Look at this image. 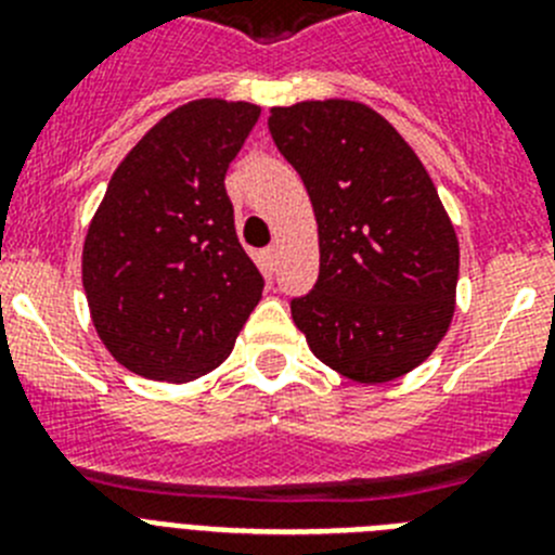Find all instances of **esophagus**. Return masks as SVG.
<instances>
[{"label":"esophagus","instance_id":"1","mask_svg":"<svg viewBox=\"0 0 555 555\" xmlns=\"http://www.w3.org/2000/svg\"><path fill=\"white\" fill-rule=\"evenodd\" d=\"M263 255H267L269 263H278V247H267L263 249Z\"/></svg>","mask_w":555,"mask_h":555}]
</instances>
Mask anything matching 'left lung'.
Segmentation results:
<instances>
[{
    "label": "left lung",
    "mask_w": 555,
    "mask_h": 555,
    "mask_svg": "<svg viewBox=\"0 0 555 555\" xmlns=\"http://www.w3.org/2000/svg\"><path fill=\"white\" fill-rule=\"evenodd\" d=\"M269 132L306 183L320 281L292 302L322 364L389 384L439 347L455 313L459 235L409 141L356 100L269 111Z\"/></svg>",
    "instance_id": "1"
}]
</instances>
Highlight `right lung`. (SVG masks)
Masks as SVG:
<instances>
[{
  "mask_svg": "<svg viewBox=\"0 0 555 555\" xmlns=\"http://www.w3.org/2000/svg\"><path fill=\"white\" fill-rule=\"evenodd\" d=\"M261 116L217 96L166 113L125 155L82 244L96 336L121 366L189 384L217 370L263 294L224 191Z\"/></svg>",
  "mask_w": 555,
  "mask_h": 555,
  "instance_id": "right-lung-1",
  "label": "right lung"
}]
</instances>
